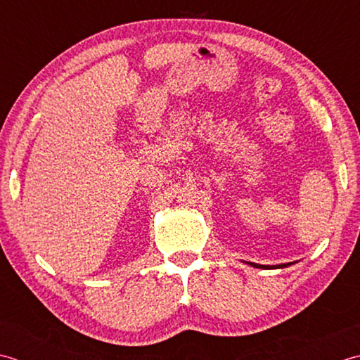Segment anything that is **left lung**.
I'll use <instances>...</instances> for the list:
<instances>
[{"instance_id":"1","label":"left lung","mask_w":360,"mask_h":360,"mask_svg":"<svg viewBox=\"0 0 360 360\" xmlns=\"http://www.w3.org/2000/svg\"><path fill=\"white\" fill-rule=\"evenodd\" d=\"M248 264H250V266H253V267H256V269H284V267L290 266L292 262H288V264H280V266H275V267H270V266H262V264H255V262H248Z\"/></svg>"}]
</instances>
